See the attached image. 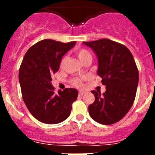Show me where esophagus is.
Wrapping results in <instances>:
<instances>
[{"instance_id": "1", "label": "esophagus", "mask_w": 155, "mask_h": 155, "mask_svg": "<svg viewBox=\"0 0 155 155\" xmlns=\"http://www.w3.org/2000/svg\"><path fill=\"white\" fill-rule=\"evenodd\" d=\"M85 92L83 91H79V95H80V96H82L83 94H85Z\"/></svg>"}]
</instances>
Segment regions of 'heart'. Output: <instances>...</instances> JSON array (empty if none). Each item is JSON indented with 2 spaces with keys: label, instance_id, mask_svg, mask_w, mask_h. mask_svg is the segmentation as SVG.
<instances>
[{
  "label": "heart",
  "instance_id": "heart-1",
  "mask_svg": "<svg viewBox=\"0 0 155 155\" xmlns=\"http://www.w3.org/2000/svg\"><path fill=\"white\" fill-rule=\"evenodd\" d=\"M76 54L77 55V57L79 58V60L81 61V62L83 61L84 60H85L86 58H91V53L87 51L85 48H79L76 51ZM65 61H66V57H63L62 59L61 60L60 62V68H62L64 67V64L65 63ZM71 84L75 87H81L82 85V80L79 78H74L71 80Z\"/></svg>",
  "mask_w": 155,
  "mask_h": 155
}]
</instances>
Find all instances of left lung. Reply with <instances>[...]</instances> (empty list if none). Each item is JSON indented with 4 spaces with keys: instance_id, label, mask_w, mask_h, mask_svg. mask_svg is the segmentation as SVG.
<instances>
[{
    "instance_id": "obj_1",
    "label": "left lung",
    "mask_w": 155,
    "mask_h": 155,
    "mask_svg": "<svg viewBox=\"0 0 155 155\" xmlns=\"http://www.w3.org/2000/svg\"><path fill=\"white\" fill-rule=\"evenodd\" d=\"M96 53L98 76L106 91H92L95 101L88 107L89 115L100 124H112L122 119L130 110L137 94L139 71L133 54L124 45L101 39L83 42Z\"/></svg>"
}]
</instances>
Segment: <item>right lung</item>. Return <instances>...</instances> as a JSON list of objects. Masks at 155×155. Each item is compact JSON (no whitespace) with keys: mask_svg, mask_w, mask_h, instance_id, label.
Returning <instances> with one entry per match:
<instances>
[{"mask_svg":"<svg viewBox=\"0 0 155 155\" xmlns=\"http://www.w3.org/2000/svg\"><path fill=\"white\" fill-rule=\"evenodd\" d=\"M76 41L64 43L43 40L25 53L19 68L18 79L23 101L31 115L43 123L58 124L68 118L78 91L65 88L54 92L51 76L58 70L62 57Z\"/></svg>","mask_w":155,"mask_h":155,"instance_id":"1","label":"right lung"}]
</instances>
